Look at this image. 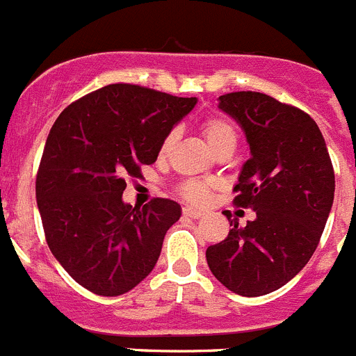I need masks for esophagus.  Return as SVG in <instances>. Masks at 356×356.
Masks as SVG:
<instances>
[{
    "label": "esophagus",
    "mask_w": 356,
    "mask_h": 356,
    "mask_svg": "<svg viewBox=\"0 0 356 356\" xmlns=\"http://www.w3.org/2000/svg\"><path fill=\"white\" fill-rule=\"evenodd\" d=\"M184 215H187V217L191 218H201L204 215L203 210H195V208L192 207H185L184 208Z\"/></svg>",
    "instance_id": "obj_1"
}]
</instances>
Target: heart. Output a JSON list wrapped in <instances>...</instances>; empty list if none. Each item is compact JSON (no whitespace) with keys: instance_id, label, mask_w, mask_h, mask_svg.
<instances>
[{"instance_id":"b5f03b06","label":"heart","mask_w":356,"mask_h":356,"mask_svg":"<svg viewBox=\"0 0 356 356\" xmlns=\"http://www.w3.org/2000/svg\"><path fill=\"white\" fill-rule=\"evenodd\" d=\"M201 130H203L204 138H207L208 145L211 146V149H217L220 146H226V145H236V139H238V130L234 127V123L231 122L229 118L226 116H220V114H215V116H208L207 120H203L201 123ZM175 139H176V134L175 132H169L168 136L164 138L162 141L161 153L162 156L168 155V152L171 149V146L175 145ZM178 192L184 200L191 201V203H207L208 195H210V184L203 180H187L178 187Z\"/></svg>"}]
</instances>
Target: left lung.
Here are the masks:
<instances>
[{
    "label": "left lung",
    "mask_w": 356,
    "mask_h": 356,
    "mask_svg": "<svg viewBox=\"0 0 356 356\" xmlns=\"http://www.w3.org/2000/svg\"><path fill=\"white\" fill-rule=\"evenodd\" d=\"M247 136L233 203L256 211L226 240L207 249L211 273L229 291L261 296L282 288L307 265L334 203L335 175L323 134L302 109L259 91L218 97Z\"/></svg>",
    "instance_id": "left-lung-1"
}]
</instances>
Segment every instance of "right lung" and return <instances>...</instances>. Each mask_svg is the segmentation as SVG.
Masks as SVG:
<instances>
[{"label":"right lung","instance_id":"right-lung-1","mask_svg":"<svg viewBox=\"0 0 356 356\" xmlns=\"http://www.w3.org/2000/svg\"><path fill=\"white\" fill-rule=\"evenodd\" d=\"M195 102L107 84L65 107L52 125L35 181L38 211L51 252L88 291L123 295L155 266L181 208L165 197L125 204V178H141Z\"/></svg>","mask_w":356,"mask_h":356}]
</instances>
